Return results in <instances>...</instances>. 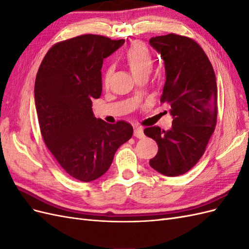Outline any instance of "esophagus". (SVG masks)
I'll return each mask as SVG.
<instances>
[{
    "label": "esophagus",
    "mask_w": 249,
    "mask_h": 249,
    "mask_svg": "<svg viewBox=\"0 0 249 249\" xmlns=\"http://www.w3.org/2000/svg\"><path fill=\"white\" fill-rule=\"evenodd\" d=\"M134 136L137 137V138H142L143 136H144V133H143L142 127H135Z\"/></svg>",
    "instance_id": "esophagus-1"
}]
</instances>
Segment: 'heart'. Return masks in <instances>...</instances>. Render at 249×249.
<instances>
[{
    "label": "heart",
    "instance_id": "heart-1",
    "mask_svg": "<svg viewBox=\"0 0 249 249\" xmlns=\"http://www.w3.org/2000/svg\"><path fill=\"white\" fill-rule=\"evenodd\" d=\"M124 59L129 64L130 69L135 77H138L143 73H148L152 70L154 59L150 51L144 43L136 41L133 42L126 49L124 53ZM108 80V71L104 73L103 82L106 84Z\"/></svg>",
    "mask_w": 249,
    "mask_h": 249
}]
</instances>
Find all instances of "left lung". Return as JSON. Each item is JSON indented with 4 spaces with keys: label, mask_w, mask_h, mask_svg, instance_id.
Returning <instances> with one entry per match:
<instances>
[{
    "label": "left lung",
    "mask_w": 249,
    "mask_h": 249,
    "mask_svg": "<svg viewBox=\"0 0 249 249\" xmlns=\"http://www.w3.org/2000/svg\"><path fill=\"white\" fill-rule=\"evenodd\" d=\"M164 60L165 81L161 103L171 107V129H144L158 144L149 165L167 177L182 176L198 162L217 123L216 77L208 56L190 37L170 33L150 38Z\"/></svg>",
    "instance_id": "left-lung-1"
}]
</instances>
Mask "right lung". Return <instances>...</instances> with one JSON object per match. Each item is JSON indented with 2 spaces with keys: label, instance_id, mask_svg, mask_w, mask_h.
<instances>
[{
  "label": "right lung",
  "instance_id": "1",
  "mask_svg": "<svg viewBox=\"0 0 249 249\" xmlns=\"http://www.w3.org/2000/svg\"><path fill=\"white\" fill-rule=\"evenodd\" d=\"M124 39L84 34L55 43L35 79V106L41 136L66 173L91 182L111 166L117 148L133 135V126L96 118L92 100L102 94L103 60Z\"/></svg>",
  "mask_w": 249,
  "mask_h": 249
}]
</instances>
